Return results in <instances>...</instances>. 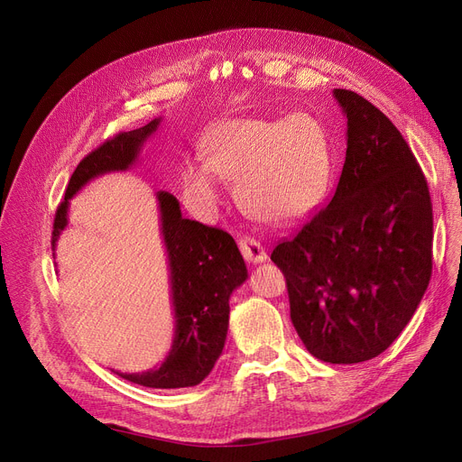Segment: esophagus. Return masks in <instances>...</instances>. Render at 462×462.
<instances>
[{"label":"esophagus","instance_id":"1","mask_svg":"<svg viewBox=\"0 0 462 462\" xmlns=\"http://www.w3.org/2000/svg\"><path fill=\"white\" fill-rule=\"evenodd\" d=\"M241 254L251 263H262L268 260V253L260 245V241H256L254 237H241L237 244Z\"/></svg>","mask_w":462,"mask_h":462}]
</instances>
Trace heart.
<instances>
[{"mask_svg": "<svg viewBox=\"0 0 462 462\" xmlns=\"http://www.w3.org/2000/svg\"><path fill=\"white\" fill-rule=\"evenodd\" d=\"M200 155L181 168L185 199L209 211L223 199V178L236 180L239 204L268 223L303 215L319 200L331 170L328 134L303 112L218 121L204 133Z\"/></svg>", "mask_w": 462, "mask_h": 462, "instance_id": "heart-1", "label": "heart"}]
</instances>
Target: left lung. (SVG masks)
I'll return each mask as SVG.
<instances>
[{
  "label": "left lung",
  "instance_id": "left-lung-1",
  "mask_svg": "<svg viewBox=\"0 0 462 462\" xmlns=\"http://www.w3.org/2000/svg\"><path fill=\"white\" fill-rule=\"evenodd\" d=\"M333 97L348 119L341 178L272 260L305 348L348 365L382 354L414 317L432 273V204L390 117L356 91Z\"/></svg>",
  "mask_w": 462,
  "mask_h": 462
}]
</instances>
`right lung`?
Returning <instances> with one entry per match:
<instances>
[{
	"instance_id": "add662e5",
	"label": "right lung",
	"mask_w": 462,
	"mask_h": 462,
	"mask_svg": "<svg viewBox=\"0 0 462 462\" xmlns=\"http://www.w3.org/2000/svg\"><path fill=\"white\" fill-rule=\"evenodd\" d=\"M161 119L129 133H117L88 153L72 172L65 199L56 209L52 249L67 226L69 200L93 178L127 170ZM161 234L168 254L170 288L176 331L174 343L161 367L145 373H117L133 383L157 390H176L200 383L221 356L228 331V300L247 279V268L234 237L199 221L181 217L180 202L166 190L157 192Z\"/></svg>"
}]
</instances>
